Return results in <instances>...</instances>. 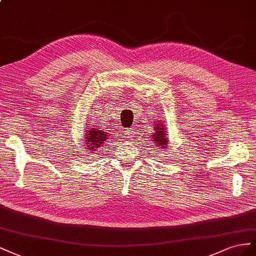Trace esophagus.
Returning a JSON list of instances; mask_svg holds the SVG:
<instances>
[{
  "label": "esophagus",
  "instance_id": "1",
  "mask_svg": "<svg viewBox=\"0 0 256 256\" xmlns=\"http://www.w3.org/2000/svg\"><path fill=\"white\" fill-rule=\"evenodd\" d=\"M124 132H126V135L128 137H133V135L135 134V133H134V128H126V130H124Z\"/></svg>",
  "mask_w": 256,
  "mask_h": 256
}]
</instances>
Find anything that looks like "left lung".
<instances>
[{"instance_id": "1", "label": "left lung", "mask_w": 256, "mask_h": 256, "mask_svg": "<svg viewBox=\"0 0 256 256\" xmlns=\"http://www.w3.org/2000/svg\"><path fill=\"white\" fill-rule=\"evenodd\" d=\"M165 130H166V128L163 126L162 123L154 124V128H153L152 135L150 136V138H152L154 144L160 149H166L167 142H168V140H167L168 137H166L167 133Z\"/></svg>"}]
</instances>
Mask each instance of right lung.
Returning a JSON list of instances; mask_svg holds the SVG:
<instances>
[{"label":"right lung","instance_id":"right-lung-1","mask_svg":"<svg viewBox=\"0 0 256 256\" xmlns=\"http://www.w3.org/2000/svg\"><path fill=\"white\" fill-rule=\"evenodd\" d=\"M88 128V126L86 128ZM86 135H84V142L82 144V146L84 144H86V149H88L89 152H93L98 150L102 146H103L104 142H106V140L108 138V133L105 132L104 130L100 128L98 126H96V128H91L86 130Z\"/></svg>","mask_w":256,"mask_h":256}]
</instances>
